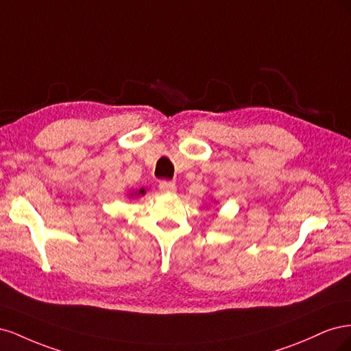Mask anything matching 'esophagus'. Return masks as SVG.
Instances as JSON below:
<instances>
[{"label": "esophagus", "mask_w": 351, "mask_h": 351, "mask_svg": "<svg viewBox=\"0 0 351 351\" xmlns=\"http://www.w3.org/2000/svg\"><path fill=\"white\" fill-rule=\"evenodd\" d=\"M159 190H161L162 193H176V184L173 182H168V180H162V182H159Z\"/></svg>", "instance_id": "obj_1"}]
</instances>
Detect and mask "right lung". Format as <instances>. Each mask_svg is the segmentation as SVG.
<instances>
[{
  "label": "right lung",
  "instance_id": "1",
  "mask_svg": "<svg viewBox=\"0 0 351 351\" xmlns=\"http://www.w3.org/2000/svg\"><path fill=\"white\" fill-rule=\"evenodd\" d=\"M137 193H139V195H145V189H141L139 192H136V195H137Z\"/></svg>",
  "mask_w": 351,
  "mask_h": 351
}]
</instances>
